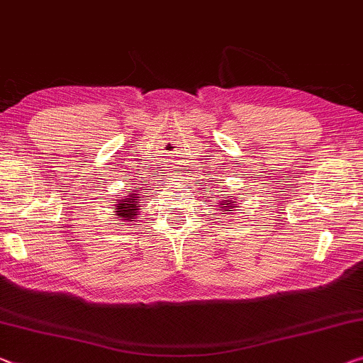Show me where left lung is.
<instances>
[{"mask_svg":"<svg viewBox=\"0 0 363 363\" xmlns=\"http://www.w3.org/2000/svg\"><path fill=\"white\" fill-rule=\"evenodd\" d=\"M222 203H225L227 206H224V208L227 209V208H232V204H230V201H228V199H225V201H222Z\"/></svg>","mask_w":363,"mask_h":363,"instance_id":"obj_1","label":"left lung"}]
</instances>
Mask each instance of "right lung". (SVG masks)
I'll list each match as a JSON object with an SVG mask.
<instances>
[{
  "label": "right lung",
  "mask_w": 363,
  "mask_h": 363,
  "mask_svg": "<svg viewBox=\"0 0 363 363\" xmlns=\"http://www.w3.org/2000/svg\"><path fill=\"white\" fill-rule=\"evenodd\" d=\"M139 193L138 191H130L128 196H125L123 199L118 201V204H116V214L123 217L125 220H130V219H135V216L139 209Z\"/></svg>",
  "instance_id": "right-lung-1"
}]
</instances>
